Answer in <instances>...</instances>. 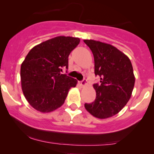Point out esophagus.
I'll return each instance as SVG.
<instances>
[{
  "instance_id": "34e87169",
  "label": "esophagus",
  "mask_w": 154,
  "mask_h": 154,
  "mask_svg": "<svg viewBox=\"0 0 154 154\" xmlns=\"http://www.w3.org/2000/svg\"><path fill=\"white\" fill-rule=\"evenodd\" d=\"M79 82V85H80L81 86H82V87L87 85V82H86V80H85V79H83L82 81H80V82Z\"/></svg>"
}]
</instances>
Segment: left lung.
<instances>
[{
  "mask_svg": "<svg viewBox=\"0 0 154 154\" xmlns=\"http://www.w3.org/2000/svg\"><path fill=\"white\" fill-rule=\"evenodd\" d=\"M94 56L95 75L100 83L93 85L96 98L85 103L90 114L98 119H106L118 114L128 103L135 85L131 61L124 53L110 44L84 40Z\"/></svg>",
  "mask_w": 154,
  "mask_h": 154,
  "instance_id": "8db88e82",
  "label": "left lung"
}]
</instances>
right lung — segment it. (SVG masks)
<instances>
[{"instance_id":"right-lung-1","label":"right lung","mask_w":154,"mask_h":154,"mask_svg":"<svg viewBox=\"0 0 154 154\" xmlns=\"http://www.w3.org/2000/svg\"><path fill=\"white\" fill-rule=\"evenodd\" d=\"M79 38L58 36L35 45L21 65V82L24 97L37 111L48 113L61 107L76 79L61 74L68 69V57Z\"/></svg>"}]
</instances>
